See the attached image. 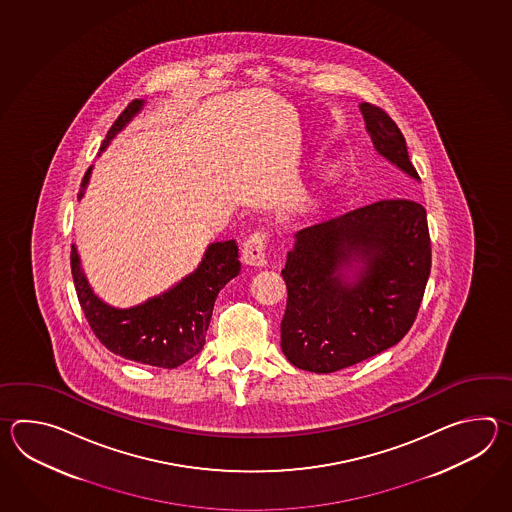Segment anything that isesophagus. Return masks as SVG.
<instances>
[{"instance_id":"1","label":"esophagus","mask_w":512,"mask_h":512,"mask_svg":"<svg viewBox=\"0 0 512 512\" xmlns=\"http://www.w3.org/2000/svg\"><path fill=\"white\" fill-rule=\"evenodd\" d=\"M267 241H269V236H267L265 230L252 232L251 236L243 243V251H241L243 263L254 265V267H263L267 263V260H265Z\"/></svg>"}]
</instances>
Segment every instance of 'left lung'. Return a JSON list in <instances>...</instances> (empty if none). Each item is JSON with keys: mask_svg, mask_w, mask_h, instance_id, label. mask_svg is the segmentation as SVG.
<instances>
[{"mask_svg": "<svg viewBox=\"0 0 512 512\" xmlns=\"http://www.w3.org/2000/svg\"><path fill=\"white\" fill-rule=\"evenodd\" d=\"M375 150L419 179L403 133L373 104H360ZM282 269L287 307L282 351L305 371L333 373L392 348L414 324L432 267L426 210L381 199L294 234Z\"/></svg>", "mask_w": 512, "mask_h": 512, "instance_id": "1", "label": "left lung"}]
</instances>
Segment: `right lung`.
Listing matches in <instances>:
<instances>
[{
  "label": "right lung",
  "mask_w": 512,
  "mask_h": 512,
  "mask_svg": "<svg viewBox=\"0 0 512 512\" xmlns=\"http://www.w3.org/2000/svg\"><path fill=\"white\" fill-rule=\"evenodd\" d=\"M142 106L144 100L128 104L109 128L100 152L108 148L111 139L126 128ZM91 170L93 166L87 168L82 179L78 199L84 197ZM240 269L236 241H216L208 245L196 271L172 289L148 298L144 304L117 309L93 293L80 265L77 245H71V272L78 302L98 340L122 359L166 370H174L203 349L219 291L238 276Z\"/></svg>",
  "instance_id": "add662e5"
}]
</instances>
